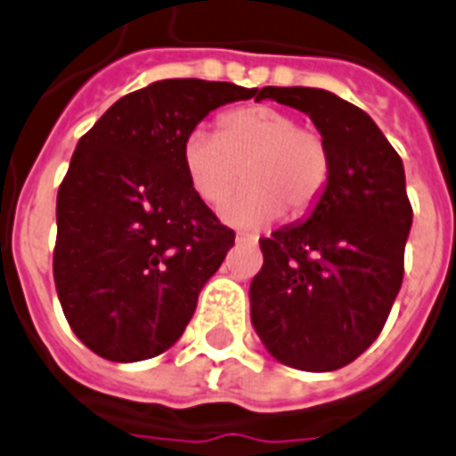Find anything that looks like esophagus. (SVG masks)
I'll list each match as a JSON object with an SVG mask.
<instances>
[{"instance_id": "esophagus-1", "label": "esophagus", "mask_w": 456, "mask_h": 456, "mask_svg": "<svg viewBox=\"0 0 456 456\" xmlns=\"http://www.w3.org/2000/svg\"><path fill=\"white\" fill-rule=\"evenodd\" d=\"M238 242H247V245H256L258 235H254V232H238Z\"/></svg>"}]
</instances>
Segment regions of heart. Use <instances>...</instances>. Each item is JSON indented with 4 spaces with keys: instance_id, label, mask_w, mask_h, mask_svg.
Listing matches in <instances>:
<instances>
[{
    "instance_id": "heart-1",
    "label": "heart",
    "mask_w": 456,
    "mask_h": 456,
    "mask_svg": "<svg viewBox=\"0 0 456 456\" xmlns=\"http://www.w3.org/2000/svg\"><path fill=\"white\" fill-rule=\"evenodd\" d=\"M181 165L207 205H218L245 174V183L221 205V218L258 228L285 209L304 216L318 205L331 178V151L322 131L298 125L291 112L242 105L216 119V136L192 129L181 145Z\"/></svg>"
}]
</instances>
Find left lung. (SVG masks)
<instances>
[{
	"label": "left lung",
	"mask_w": 456,
	"mask_h": 456,
	"mask_svg": "<svg viewBox=\"0 0 456 456\" xmlns=\"http://www.w3.org/2000/svg\"><path fill=\"white\" fill-rule=\"evenodd\" d=\"M325 134L331 178L308 221L261 238L251 325L273 358L331 372L381 334L405 273L412 228L403 159L372 118L325 89L264 86Z\"/></svg>",
	"instance_id": "obj_1"
}]
</instances>
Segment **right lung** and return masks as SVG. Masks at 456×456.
<instances>
[{
    "label": "right lung",
    "instance_id": "add662e5",
    "mask_svg": "<svg viewBox=\"0 0 456 456\" xmlns=\"http://www.w3.org/2000/svg\"><path fill=\"white\" fill-rule=\"evenodd\" d=\"M254 96L231 82L162 79L79 138L58 188L53 280L68 325L101 358H155L191 322L235 232L191 188L181 145L218 105Z\"/></svg>",
    "mask_w": 456,
    "mask_h": 456
}]
</instances>
